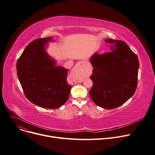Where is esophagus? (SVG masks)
I'll return each mask as SVG.
<instances>
[{
	"label": "esophagus",
	"mask_w": 155,
	"mask_h": 155,
	"mask_svg": "<svg viewBox=\"0 0 155 155\" xmlns=\"http://www.w3.org/2000/svg\"><path fill=\"white\" fill-rule=\"evenodd\" d=\"M81 68V63H78L76 65L75 67H74V68L72 70V71L71 72L70 75V78L74 79V83L76 84L77 82V78L78 77H79L80 75V72L78 71V69Z\"/></svg>",
	"instance_id": "esophagus-1"
}]
</instances>
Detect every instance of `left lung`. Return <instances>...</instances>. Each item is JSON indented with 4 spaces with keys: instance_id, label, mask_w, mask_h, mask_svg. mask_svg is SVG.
Returning a JSON list of instances; mask_svg holds the SVG:
<instances>
[{
    "instance_id": "8db88e82",
    "label": "left lung",
    "mask_w": 155,
    "mask_h": 155,
    "mask_svg": "<svg viewBox=\"0 0 155 155\" xmlns=\"http://www.w3.org/2000/svg\"><path fill=\"white\" fill-rule=\"evenodd\" d=\"M111 51L95 53L90 62L93 68L89 91L95 104L106 109L123 105L135 94L137 87L139 61L137 55L123 41L106 39Z\"/></svg>"
}]
</instances>
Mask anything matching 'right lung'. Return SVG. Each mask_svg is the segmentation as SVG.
Instances as JSON below:
<instances>
[{"label":"right lung","instance_id":"1","mask_svg":"<svg viewBox=\"0 0 155 155\" xmlns=\"http://www.w3.org/2000/svg\"><path fill=\"white\" fill-rule=\"evenodd\" d=\"M52 37L38 38L28 44L17 62V76L27 98L44 108L55 109L67 101L71 85L68 70L56 66L46 51Z\"/></svg>","mask_w":155,"mask_h":155}]
</instances>
